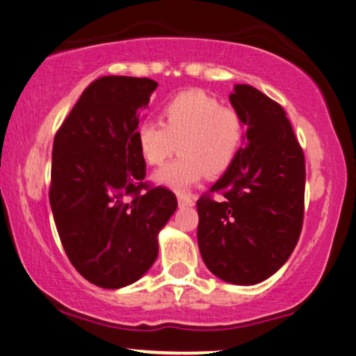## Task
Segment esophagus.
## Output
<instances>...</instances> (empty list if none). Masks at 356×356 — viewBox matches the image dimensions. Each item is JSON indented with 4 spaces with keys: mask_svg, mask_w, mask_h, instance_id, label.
Here are the masks:
<instances>
[{
    "mask_svg": "<svg viewBox=\"0 0 356 356\" xmlns=\"http://www.w3.org/2000/svg\"><path fill=\"white\" fill-rule=\"evenodd\" d=\"M179 204L180 207H193L195 204V198L190 197V195H184V193H179Z\"/></svg>",
    "mask_w": 356,
    "mask_h": 356,
    "instance_id": "obj_1",
    "label": "esophagus"
}]
</instances>
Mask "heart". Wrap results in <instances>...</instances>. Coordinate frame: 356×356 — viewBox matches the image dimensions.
<instances>
[{
    "label": "heart",
    "instance_id": "obj_1",
    "mask_svg": "<svg viewBox=\"0 0 356 356\" xmlns=\"http://www.w3.org/2000/svg\"><path fill=\"white\" fill-rule=\"evenodd\" d=\"M243 142L242 116L203 92L176 95L164 104L161 121H145L135 132L140 156L149 166L166 163L179 145L180 156L154 174L159 185L176 192H185L203 174L219 177L227 172Z\"/></svg>",
    "mask_w": 356,
    "mask_h": 356
}]
</instances>
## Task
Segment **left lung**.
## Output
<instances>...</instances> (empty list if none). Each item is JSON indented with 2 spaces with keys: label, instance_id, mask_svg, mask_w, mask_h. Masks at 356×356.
Masks as SVG:
<instances>
[{
  "label": "left lung",
  "instance_id": "obj_1",
  "mask_svg": "<svg viewBox=\"0 0 356 356\" xmlns=\"http://www.w3.org/2000/svg\"><path fill=\"white\" fill-rule=\"evenodd\" d=\"M229 99L247 127V143L229 171L198 198V247L214 276L253 285L273 276L298 242L305 156L279 103L240 83ZM214 193L222 200H214Z\"/></svg>",
  "mask_w": 356,
  "mask_h": 356
}]
</instances>
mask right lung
<instances>
[{"mask_svg":"<svg viewBox=\"0 0 356 356\" xmlns=\"http://www.w3.org/2000/svg\"><path fill=\"white\" fill-rule=\"evenodd\" d=\"M158 83L104 76L83 90L54 135L51 204L69 261L103 289L135 282L158 257V234L177 208L166 187L143 182L135 132Z\"/></svg>","mask_w":356,"mask_h":356,"instance_id":"right-lung-1","label":"right lung"}]
</instances>
